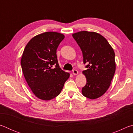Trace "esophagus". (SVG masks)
I'll return each mask as SVG.
<instances>
[{"mask_svg":"<svg viewBox=\"0 0 133 133\" xmlns=\"http://www.w3.org/2000/svg\"><path fill=\"white\" fill-rule=\"evenodd\" d=\"M78 71L77 70H73V74L74 75H78Z\"/></svg>","mask_w":133,"mask_h":133,"instance_id":"esophagus-1","label":"esophagus"}]
</instances>
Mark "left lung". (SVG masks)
I'll return each mask as SVG.
<instances>
[{"label": "left lung", "mask_w": 133, "mask_h": 133, "mask_svg": "<svg viewBox=\"0 0 133 133\" xmlns=\"http://www.w3.org/2000/svg\"><path fill=\"white\" fill-rule=\"evenodd\" d=\"M73 37L82 51L87 69L83 71L87 83L82 93L90 99L103 96L109 88L116 71L115 53L105 38L94 31H81Z\"/></svg>", "instance_id": "left-lung-1"}]
</instances>
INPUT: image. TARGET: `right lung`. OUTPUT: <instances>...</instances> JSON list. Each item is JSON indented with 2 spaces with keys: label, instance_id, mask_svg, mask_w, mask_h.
Masks as SVG:
<instances>
[{
  "label": "right lung",
  "instance_id": "1",
  "mask_svg": "<svg viewBox=\"0 0 133 133\" xmlns=\"http://www.w3.org/2000/svg\"><path fill=\"white\" fill-rule=\"evenodd\" d=\"M64 35L48 31L33 37L24 49L21 66L31 91L38 98L50 100L60 93L70 73L60 68L56 50Z\"/></svg>",
  "mask_w": 133,
  "mask_h": 133
}]
</instances>
